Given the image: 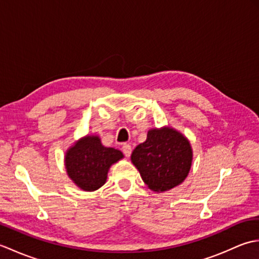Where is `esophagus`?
Segmentation results:
<instances>
[{
    "label": "esophagus",
    "instance_id": "34e87169",
    "mask_svg": "<svg viewBox=\"0 0 259 259\" xmlns=\"http://www.w3.org/2000/svg\"><path fill=\"white\" fill-rule=\"evenodd\" d=\"M131 151H133V148H131V146H130V145L125 144V145H123V146H122V152L124 153V156H125V157H130V155H131Z\"/></svg>",
    "mask_w": 259,
    "mask_h": 259
}]
</instances>
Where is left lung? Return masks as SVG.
I'll use <instances>...</instances> for the list:
<instances>
[{"instance_id": "left-lung-1", "label": "left lung", "mask_w": 259, "mask_h": 259, "mask_svg": "<svg viewBox=\"0 0 259 259\" xmlns=\"http://www.w3.org/2000/svg\"><path fill=\"white\" fill-rule=\"evenodd\" d=\"M192 156L188 138L164 125L148 131L147 140L131 153V162L148 188L159 194L184 183L190 171Z\"/></svg>"}]
</instances>
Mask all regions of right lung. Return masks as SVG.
I'll use <instances>...</instances> for the list:
<instances>
[{
  "instance_id": "obj_1",
  "label": "right lung",
  "mask_w": 259,
  "mask_h": 259,
  "mask_svg": "<svg viewBox=\"0 0 259 259\" xmlns=\"http://www.w3.org/2000/svg\"><path fill=\"white\" fill-rule=\"evenodd\" d=\"M122 158L120 150L104 147L99 136L87 135L65 152L64 166L76 187L83 191H95L106 184L110 167Z\"/></svg>"
}]
</instances>
